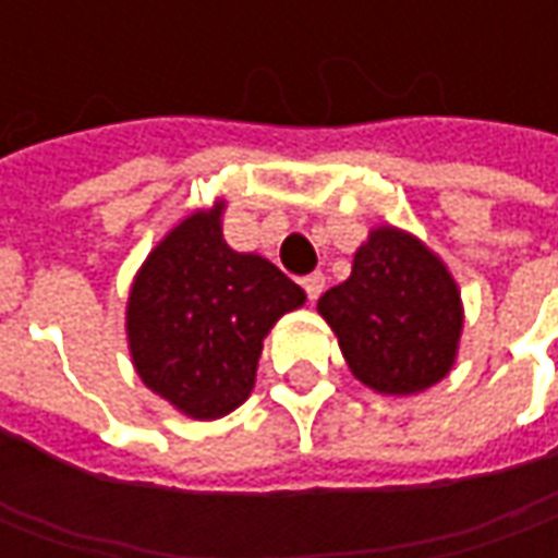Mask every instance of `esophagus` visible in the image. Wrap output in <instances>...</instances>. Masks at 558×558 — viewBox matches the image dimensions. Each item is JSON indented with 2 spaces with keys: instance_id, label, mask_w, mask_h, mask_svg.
<instances>
[{
  "instance_id": "1",
  "label": "esophagus",
  "mask_w": 558,
  "mask_h": 558,
  "mask_svg": "<svg viewBox=\"0 0 558 558\" xmlns=\"http://www.w3.org/2000/svg\"><path fill=\"white\" fill-rule=\"evenodd\" d=\"M302 287H304V292H307V299H311V302H316V299L323 295V290H326V278H323L319 271H314V275H307V278L302 280Z\"/></svg>"
}]
</instances>
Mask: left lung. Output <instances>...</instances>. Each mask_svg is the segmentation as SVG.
Listing matches in <instances>:
<instances>
[{"label": "left lung", "instance_id": "left-lung-1", "mask_svg": "<svg viewBox=\"0 0 558 558\" xmlns=\"http://www.w3.org/2000/svg\"><path fill=\"white\" fill-rule=\"evenodd\" d=\"M352 376L376 395H421L451 374L463 299L442 256L418 235L379 223L352 256L350 278L316 304Z\"/></svg>", "mask_w": 558, "mask_h": 558}]
</instances>
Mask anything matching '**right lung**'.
<instances>
[{
	"label": "right lung",
	"mask_w": 558,
	"mask_h": 558,
	"mask_svg": "<svg viewBox=\"0 0 558 558\" xmlns=\"http://www.w3.org/2000/svg\"><path fill=\"white\" fill-rule=\"evenodd\" d=\"M227 199L187 211L134 275L128 352L148 391L187 418L215 421L251 398L263 340L304 290L223 239Z\"/></svg>",
	"instance_id": "right-lung-1"
}]
</instances>
